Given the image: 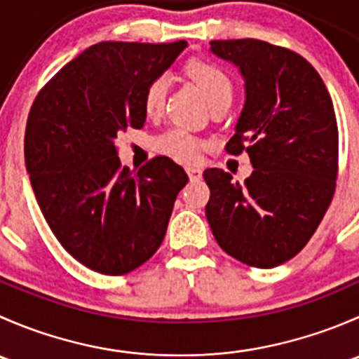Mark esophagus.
Listing matches in <instances>:
<instances>
[{"mask_svg":"<svg viewBox=\"0 0 359 359\" xmlns=\"http://www.w3.org/2000/svg\"><path fill=\"white\" fill-rule=\"evenodd\" d=\"M186 172H187V175H189L191 182H198V180H201L203 172L200 168H196V166H187Z\"/></svg>","mask_w":359,"mask_h":359,"instance_id":"34e87169","label":"esophagus"}]
</instances>
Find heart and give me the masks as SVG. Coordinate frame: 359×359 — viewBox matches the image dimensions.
<instances>
[{"instance_id":"1","label":"heart","mask_w":359,"mask_h":359,"mask_svg":"<svg viewBox=\"0 0 359 359\" xmlns=\"http://www.w3.org/2000/svg\"><path fill=\"white\" fill-rule=\"evenodd\" d=\"M186 71L193 78V81L200 86L203 95L210 104L213 100L220 99V97L233 95L231 78L224 69L215 66V64L196 59L187 64ZM166 86H168L166 76H158L147 85L146 92H144V111L149 116H156L163 109ZM201 146V140L184 128H172L156 139L158 151L186 163L196 161L198 156H200Z\"/></svg>"}]
</instances>
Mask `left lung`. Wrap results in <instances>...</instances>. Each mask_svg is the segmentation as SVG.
Masks as SVG:
<instances>
[{
  "instance_id": "left-lung-1",
  "label": "left lung",
  "mask_w": 359,
  "mask_h": 359,
  "mask_svg": "<svg viewBox=\"0 0 359 359\" xmlns=\"http://www.w3.org/2000/svg\"><path fill=\"white\" fill-rule=\"evenodd\" d=\"M240 69L245 104L226 149L247 151L245 184L205 170L206 219L217 243L240 262L281 266L307 245L335 191L339 132L330 93L304 57L260 39L210 41Z\"/></svg>"
}]
</instances>
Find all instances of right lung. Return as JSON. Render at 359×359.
Here are the masks:
<instances>
[{"label": "right lung", "mask_w": 359, "mask_h": 359, "mask_svg": "<svg viewBox=\"0 0 359 359\" xmlns=\"http://www.w3.org/2000/svg\"><path fill=\"white\" fill-rule=\"evenodd\" d=\"M186 46L97 43L46 83L29 112L24 156L36 201L66 252L97 273L118 276L149 260L189 180L166 156L132 173L116 146L142 128L147 85Z\"/></svg>", "instance_id": "right-lung-1"}]
</instances>
